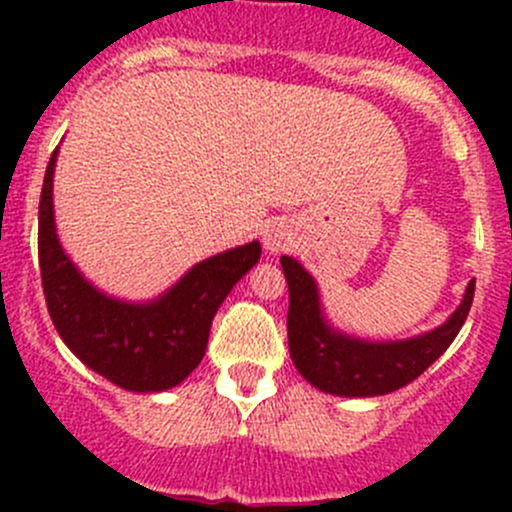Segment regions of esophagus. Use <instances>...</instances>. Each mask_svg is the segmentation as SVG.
I'll return each instance as SVG.
<instances>
[{"label":"esophagus","mask_w":512,"mask_h":512,"mask_svg":"<svg viewBox=\"0 0 512 512\" xmlns=\"http://www.w3.org/2000/svg\"><path fill=\"white\" fill-rule=\"evenodd\" d=\"M262 240H265L267 252H272V255H277V252H285L292 247V242H294L292 225L282 223V220L280 223H272L265 230V237H262Z\"/></svg>","instance_id":"1"}]
</instances>
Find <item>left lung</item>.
I'll use <instances>...</instances> for the list:
<instances>
[{"instance_id": "8db88e82", "label": "left lung", "mask_w": 512, "mask_h": 512, "mask_svg": "<svg viewBox=\"0 0 512 512\" xmlns=\"http://www.w3.org/2000/svg\"><path fill=\"white\" fill-rule=\"evenodd\" d=\"M280 262L289 287L287 337L294 366L314 389L349 399L391 394L418 379L451 347L476 292V280H471L456 312L431 332L396 342H371L332 327L314 277L294 257L282 255Z\"/></svg>"}]
</instances>
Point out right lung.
<instances>
[{
  "label": "right lung",
  "mask_w": 512,
  "mask_h": 512,
  "mask_svg": "<svg viewBox=\"0 0 512 512\" xmlns=\"http://www.w3.org/2000/svg\"><path fill=\"white\" fill-rule=\"evenodd\" d=\"M46 165L39 200V267L56 332L91 371L136 394L178 386L203 361L210 324L230 289L257 265L260 242L218 252L190 267L148 302H126L91 285L59 242L54 168Z\"/></svg>",
  "instance_id": "1"
}]
</instances>
